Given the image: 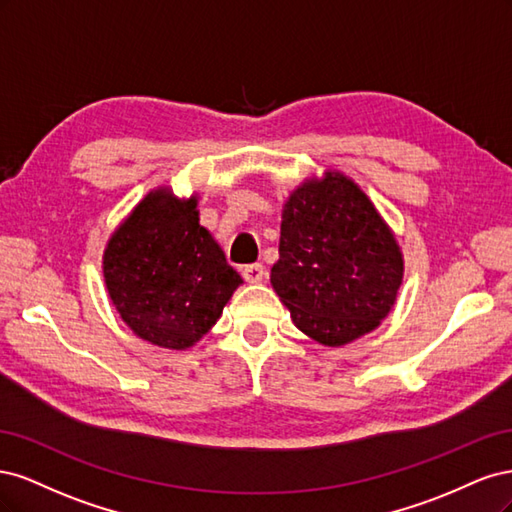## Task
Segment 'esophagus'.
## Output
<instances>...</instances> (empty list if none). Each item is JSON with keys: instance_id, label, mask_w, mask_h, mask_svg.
Segmentation results:
<instances>
[{"instance_id": "1", "label": "esophagus", "mask_w": 512, "mask_h": 512, "mask_svg": "<svg viewBox=\"0 0 512 512\" xmlns=\"http://www.w3.org/2000/svg\"><path fill=\"white\" fill-rule=\"evenodd\" d=\"M265 267L260 265V262H254V265H245L243 267V277H245V282H250V284H258V282H262L265 280Z\"/></svg>"}]
</instances>
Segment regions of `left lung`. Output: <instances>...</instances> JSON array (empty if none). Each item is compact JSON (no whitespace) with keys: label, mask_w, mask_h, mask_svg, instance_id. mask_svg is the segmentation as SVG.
<instances>
[{"label":"left lung","mask_w":512,"mask_h":512,"mask_svg":"<svg viewBox=\"0 0 512 512\" xmlns=\"http://www.w3.org/2000/svg\"><path fill=\"white\" fill-rule=\"evenodd\" d=\"M401 280L393 230L352 179L327 170L290 194L271 286L299 331L331 348L350 344L391 312Z\"/></svg>","instance_id":"obj_1"}]
</instances>
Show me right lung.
Here are the masks:
<instances>
[{
    "instance_id": "add662e5",
    "label": "right lung",
    "mask_w": 512,
    "mask_h": 512,
    "mask_svg": "<svg viewBox=\"0 0 512 512\" xmlns=\"http://www.w3.org/2000/svg\"><path fill=\"white\" fill-rule=\"evenodd\" d=\"M196 207V196L149 192L104 250V284L121 320L160 348L194 346L243 284Z\"/></svg>"
}]
</instances>
